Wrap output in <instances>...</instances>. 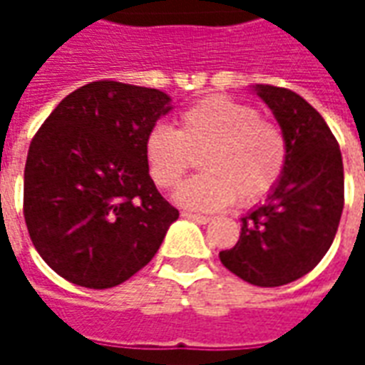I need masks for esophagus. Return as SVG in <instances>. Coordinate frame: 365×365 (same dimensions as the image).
<instances>
[{
	"mask_svg": "<svg viewBox=\"0 0 365 365\" xmlns=\"http://www.w3.org/2000/svg\"><path fill=\"white\" fill-rule=\"evenodd\" d=\"M182 217H185V219H190V221H193V222H199V225H207V222L211 221V219H209V217H205V215L187 213V211H183Z\"/></svg>",
	"mask_w": 365,
	"mask_h": 365,
	"instance_id": "obj_1",
	"label": "esophagus"
}]
</instances>
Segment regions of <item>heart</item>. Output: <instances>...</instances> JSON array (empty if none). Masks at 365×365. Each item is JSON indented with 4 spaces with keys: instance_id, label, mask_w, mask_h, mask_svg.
<instances>
[{
    "instance_id": "1",
    "label": "heart",
    "mask_w": 365,
    "mask_h": 365,
    "mask_svg": "<svg viewBox=\"0 0 365 365\" xmlns=\"http://www.w3.org/2000/svg\"><path fill=\"white\" fill-rule=\"evenodd\" d=\"M203 152V174L175 191V203L193 211L254 205L282 180L287 143L275 123L260 119L254 105L209 97L180 115L178 130L154 125L144 140V158L154 183L170 190L190 170L191 152Z\"/></svg>"
}]
</instances>
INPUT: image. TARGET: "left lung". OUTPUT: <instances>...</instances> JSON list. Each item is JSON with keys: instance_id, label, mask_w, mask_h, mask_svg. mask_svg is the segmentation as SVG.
Here are the masks:
<instances>
[{"instance_id": "left-lung-1", "label": "left lung", "mask_w": 365, "mask_h": 365, "mask_svg": "<svg viewBox=\"0 0 365 365\" xmlns=\"http://www.w3.org/2000/svg\"><path fill=\"white\" fill-rule=\"evenodd\" d=\"M254 91L282 127L287 162L266 203L240 219L237 245L219 258L240 279L277 287L309 274L329 252L344 209V166L313 105L285 88L258 83Z\"/></svg>"}]
</instances>
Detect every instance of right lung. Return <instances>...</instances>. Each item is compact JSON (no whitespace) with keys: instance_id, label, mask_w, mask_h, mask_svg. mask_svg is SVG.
<instances>
[{"instance_id":"1","label":"right lung","mask_w":365,"mask_h":365,"mask_svg":"<svg viewBox=\"0 0 365 365\" xmlns=\"http://www.w3.org/2000/svg\"><path fill=\"white\" fill-rule=\"evenodd\" d=\"M172 97L130 83H86L48 115L29 146V237L64 279L90 289L127 282L158 252L178 209L144 158L146 135Z\"/></svg>"}]
</instances>
